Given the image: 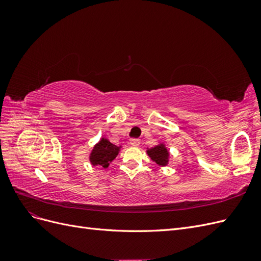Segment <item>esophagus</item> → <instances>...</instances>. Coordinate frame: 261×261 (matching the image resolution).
Listing matches in <instances>:
<instances>
[{
	"label": "esophagus",
	"mask_w": 261,
	"mask_h": 261,
	"mask_svg": "<svg viewBox=\"0 0 261 261\" xmlns=\"http://www.w3.org/2000/svg\"><path fill=\"white\" fill-rule=\"evenodd\" d=\"M129 145L133 147H138L140 145V139L138 138H132L129 140Z\"/></svg>",
	"instance_id": "34e87169"
}]
</instances>
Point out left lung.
<instances>
[{
  "mask_svg": "<svg viewBox=\"0 0 261 261\" xmlns=\"http://www.w3.org/2000/svg\"><path fill=\"white\" fill-rule=\"evenodd\" d=\"M148 154L151 159L159 165H164L168 164V160H169V152L167 148H165L163 145H159L155 146L151 149H148Z\"/></svg>",
  "mask_w": 261,
  "mask_h": 261,
  "instance_id": "8db88e82",
  "label": "left lung"
}]
</instances>
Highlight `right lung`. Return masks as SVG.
Instances as JSON below:
<instances>
[{"label":"right lung","mask_w":261,"mask_h":261,"mask_svg":"<svg viewBox=\"0 0 261 261\" xmlns=\"http://www.w3.org/2000/svg\"><path fill=\"white\" fill-rule=\"evenodd\" d=\"M118 150H120V147L111 144L108 139L102 138L92 149L90 153V162L92 165H101L103 168H108L109 164L118 154Z\"/></svg>","instance_id":"obj_1"}]
</instances>
